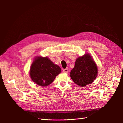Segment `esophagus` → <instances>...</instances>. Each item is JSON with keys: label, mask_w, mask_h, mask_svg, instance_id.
Masks as SVG:
<instances>
[{"label": "esophagus", "mask_w": 123, "mask_h": 123, "mask_svg": "<svg viewBox=\"0 0 123 123\" xmlns=\"http://www.w3.org/2000/svg\"><path fill=\"white\" fill-rule=\"evenodd\" d=\"M63 72H65V73H68L69 72V70L68 69H65L63 70Z\"/></svg>", "instance_id": "1"}]
</instances>
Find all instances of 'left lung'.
I'll return each mask as SVG.
<instances>
[{
  "label": "left lung",
  "instance_id": "1",
  "mask_svg": "<svg viewBox=\"0 0 123 123\" xmlns=\"http://www.w3.org/2000/svg\"><path fill=\"white\" fill-rule=\"evenodd\" d=\"M98 67L90 55L86 54L78 58L74 68L71 71L70 77L80 87L92 83L98 74Z\"/></svg>",
  "mask_w": 123,
  "mask_h": 123
}]
</instances>
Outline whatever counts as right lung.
<instances>
[{"mask_svg":"<svg viewBox=\"0 0 123 123\" xmlns=\"http://www.w3.org/2000/svg\"><path fill=\"white\" fill-rule=\"evenodd\" d=\"M61 69L47 57H38L33 61L30 70L32 80L41 86H47L53 82Z\"/></svg>","mask_w":123,"mask_h":123,"instance_id":"obj_1","label":"right lung"}]
</instances>
